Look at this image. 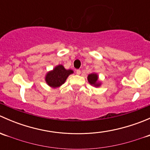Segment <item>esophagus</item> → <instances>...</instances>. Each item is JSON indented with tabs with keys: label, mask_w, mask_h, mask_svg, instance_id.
<instances>
[{
	"label": "esophagus",
	"mask_w": 150,
	"mask_h": 150,
	"mask_svg": "<svg viewBox=\"0 0 150 150\" xmlns=\"http://www.w3.org/2000/svg\"><path fill=\"white\" fill-rule=\"evenodd\" d=\"M76 73L78 74V75H80V74L81 73V71L80 70V69H77V70H76Z\"/></svg>",
	"instance_id": "obj_1"
}]
</instances>
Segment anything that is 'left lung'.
Segmentation results:
<instances>
[{
    "label": "left lung",
    "instance_id": "left-lung-1",
    "mask_svg": "<svg viewBox=\"0 0 150 150\" xmlns=\"http://www.w3.org/2000/svg\"><path fill=\"white\" fill-rule=\"evenodd\" d=\"M97 80L98 76L96 74H90V75L88 76V82L91 85H93V86H99V85H100L97 83Z\"/></svg>",
    "mask_w": 150,
    "mask_h": 150
}]
</instances>
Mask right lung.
Instances as JSON below:
<instances>
[{"mask_svg":"<svg viewBox=\"0 0 150 150\" xmlns=\"http://www.w3.org/2000/svg\"><path fill=\"white\" fill-rule=\"evenodd\" d=\"M72 72L71 69L67 70L62 65H59L56 67L54 70L47 74L46 81L51 87H59L65 82L67 77Z\"/></svg>","mask_w":150,"mask_h":150,"instance_id":"add662e5","label":"right lung"}]
</instances>
